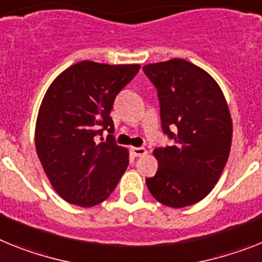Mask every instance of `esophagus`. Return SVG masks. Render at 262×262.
<instances>
[{
  "label": "esophagus",
  "instance_id": "1",
  "mask_svg": "<svg viewBox=\"0 0 262 262\" xmlns=\"http://www.w3.org/2000/svg\"><path fill=\"white\" fill-rule=\"evenodd\" d=\"M132 153H133L136 157H142V156L148 155V150L145 148H141V146H140V148H135V146H133V148H132Z\"/></svg>",
  "mask_w": 262,
  "mask_h": 262
}]
</instances>
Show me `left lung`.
<instances>
[{"mask_svg":"<svg viewBox=\"0 0 262 262\" xmlns=\"http://www.w3.org/2000/svg\"><path fill=\"white\" fill-rule=\"evenodd\" d=\"M142 70L157 88L162 130L174 140L153 150L158 169L146 186L164 205H193L212 192L229 158V107L216 80L189 61L172 58Z\"/></svg>","mask_w":262,"mask_h":262,"instance_id":"8db88e82","label":"left lung"}]
</instances>
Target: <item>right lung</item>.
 I'll use <instances>...</instances> for the list:
<instances>
[{"label":"right lung","instance_id":"1","mask_svg":"<svg viewBox=\"0 0 262 262\" xmlns=\"http://www.w3.org/2000/svg\"><path fill=\"white\" fill-rule=\"evenodd\" d=\"M138 63L81 61L50 83L36 122V150L50 184L65 201L90 208L106 200L129 164L112 136L114 98L138 73ZM104 130L107 141H98ZM102 139V138H101Z\"/></svg>","mask_w":262,"mask_h":262}]
</instances>
